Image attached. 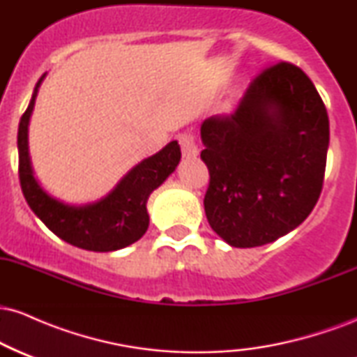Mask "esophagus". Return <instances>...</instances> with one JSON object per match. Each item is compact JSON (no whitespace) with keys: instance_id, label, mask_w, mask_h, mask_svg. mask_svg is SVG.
Listing matches in <instances>:
<instances>
[{"instance_id":"esophagus-1","label":"esophagus","mask_w":357,"mask_h":357,"mask_svg":"<svg viewBox=\"0 0 357 357\" xmlns=\"http://www.w3.org/2000/svg\"><path fill=\"white\" fill-rule=\"evenodd\" d=\"M179 144H181L183 158L192 159L199 154L198 146H196V139L192 134H181V137H179Z\"/></svg>"}]
</instances>
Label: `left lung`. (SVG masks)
<instances>
[{
    "instance_id": "1",
    "label": "left lung",
    "mask_w": 357,
    "mask_h": 357,
    "mask_svg": "<svg viewBox=\"0 0 357 357\" xmlns=\"http://www.w3.org/2000/svg\"><path fill=\"white\" fill-rule=\"evenodd\" d=\"M210 171L204 213L236 248L296 230L322 191L329 117L312 80L287 61L265 68L230 116L202 124Z\"/></svg>"
}]
</instances>
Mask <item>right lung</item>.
<instances>
[{
  "label": "right lung",
  "mask_w": 357,
  "mask_h": 357,
  "mask_svg": "<svg viewBox=\"0 0 357 357\" xmlns=\"http://www.w3.org/2000/svg\"><path fill=\"white\" fill-rule=\"evenodd\" d=\"M45 75L35 85L28 109L20 119L18 155L20 184L28 206L67 243L89 252H116L132 245L149 227L147 199L161 186L181 159L178 141H171L159 153L146 158L127 173L104 198L87 204H68L53 198L35 178L28 149V126L36 93Z\"/></svg>",
  "instance_id": "add662e5"
}]
</instances>
